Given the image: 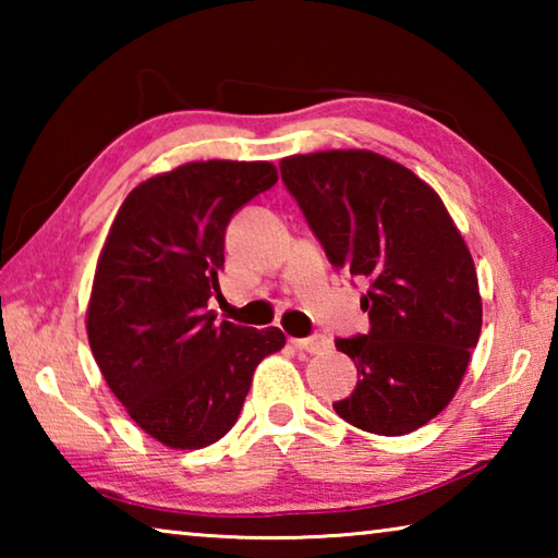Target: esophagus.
<instances>
[{
    "label": "esophagus",
    "instance_id": "obj_1",
    "mask_svg": "<svg viewBox=\"0 0 558 558\" xmlns=\"http://www.w3.org/2000/svg\"><path fill=\"white\" fill-rule=\"evenodd\" d=\"M292 347L300 349V352H307V354H317L323 352V349L329 347V339L325 335H313V337H305V339H290Z\"/></svg>",
    "mask_w": 558,
    "mask_h": 558
}]
</instances>
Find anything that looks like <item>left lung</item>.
Segmentation results:
<instances>
[{
	"label": "left lung",
	"mask_w": 558,
	"mask_h": 558,
	"mask_svg": "<svg viewBox=\"0 0 558 558\" xmlns=\"http://www.w3.org/2000/svg\"><path fill=\"white\" fill-rule=\"evenodd\" d=\"M329 263L369 282L366 335L337 339L356 389L335 403L352 426L405 436L452 401L483 329L475 263L440 196L369 149L280 159Z\"/></svg>",
	"instance_id": "obj_1"
}]
</instances>
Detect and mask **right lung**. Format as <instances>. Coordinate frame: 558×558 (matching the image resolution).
<instances>
[{
    "instance_id": "obj_1",
    "label": "right lung",
    "mask_w": 558,
    "mask_h": 558,
    "mask_svg": "<svg viewBox=\"0 0 558 558\" xmlns=\"http://www.w3.org/2000/svg\"><path fill=\"white\" fill-rule=\"evenodd\" d=\"M278 182L270 162L209 159L149 177L122 202L88 302V342L110 391L147 436L174 450L233 428L278 327L216 323L231 216Z\"/></svg>"
}]
</instances>
